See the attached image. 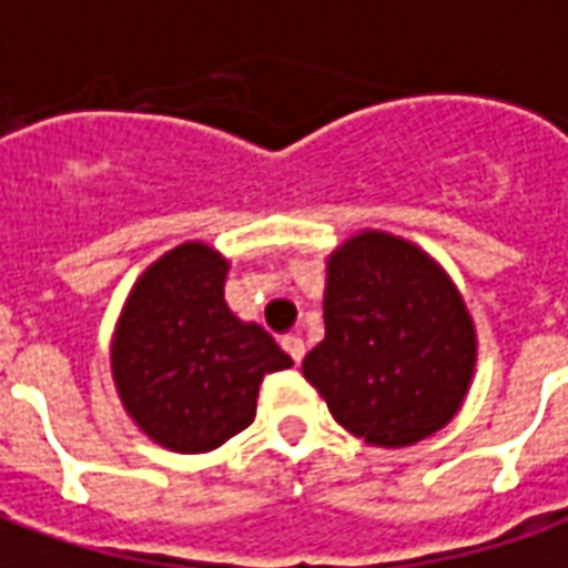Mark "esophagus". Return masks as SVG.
I'll return each instance as SVG.
<instances>
[{
	"mask_svg": "<svg viewBox=\"0 0 568 568\" xmlns=\"http://www.w3.org/2000/svg\"><path fill=\"white\" fill-rule=\"evenodd\" d=\"M283 349L292 356V362H301L304 358V353H307V346H304V337L301 334H285L283 337Z\"/></svg>",
	"mask_w": 568,
	"mask_h": 568,
	"instance_id": "esophagus-1",
	"label": "esophagus"
}]
</instances>
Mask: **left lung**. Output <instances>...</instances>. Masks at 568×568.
<instances>
[{
  "instance_id": "8db88e82",
  "label": "left lung",
  "mask_w": 568,
  "mask_h": 568,
  "mask_svg": "<svg viewBox=\"0 0 568 568\" xmlns=\"http://www.w3.org/2000/svg\"><path fill=\"white\" fill-rule=\"evenodd\" d=\"M475 371V328L426 252L358 234L328 261L325 341L304 358L332 417L377 447H407L453 419Z\"/></svg>"
}]
</instances>
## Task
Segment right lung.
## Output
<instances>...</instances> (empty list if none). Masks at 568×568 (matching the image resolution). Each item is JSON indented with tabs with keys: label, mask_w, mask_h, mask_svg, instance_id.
Segmentation results:
<instances>
[{
	"label": "right lung",
	"mask_w": 568,
	"mask_h": 568,
	"mask_svg": "<svg viewBox=\"0 0 568 568\" xmlns=\"http://www.w3.org/2000/svg\"><path fill=\"white\" fill-rule=\"evenodd\" d=\"M227 261L203 243L166 252L133 288L112 346L118 393L163 447L203 453L255 419L264 374L292 365L224 304Z\"/></svg>",
	"instance_id": "right-lung-1"
}]
</instances>
